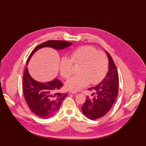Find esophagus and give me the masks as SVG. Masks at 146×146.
Returning a JSON list of instances; mask_svg holds the SVG:
<instances>
[{
  "instance_id": "esophagus-1",
  "label": "esophagus",
  "mask_w": 146,
  "mask_h": 146,
  "mask_svg": "<svg viewBox=\"0 0 146 146\" xmlns=\"http://www.w3.org/2000/svg\"><path fill=\"white\" fill-rule=\"evenodd\" d=\"M69 94H77V92L74 91H69Z\"/></svg>"
}]
</instances>
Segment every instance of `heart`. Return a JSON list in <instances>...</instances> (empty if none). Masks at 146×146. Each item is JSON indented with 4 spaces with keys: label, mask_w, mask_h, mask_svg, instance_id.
Listing matches in <instances>:
<instances>
[{
    "label": "heart",
    "mask_w": 146,
    "mask_h": 146,
    "mask_svg": "<svg viewBox=\"0 0 146 146\" xmlns=\"http://www.w3.org/2000/svg\"><path fill=\"white\" fill-rule=\"evenodd\" d=\"M60 60V72L65 79L69 78L74 73L73 65L79 66L80 74L67 81L66 87L73 91H78L90 82L97 84L106 76L109 61L106 54L91 46L80 47Z\"/></svg>",
    "instance_id": "obj_1"
}]
</instances>
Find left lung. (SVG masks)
Listing matches in <instances>:
<instances>
[{"instance_id": "8db88e82", "label": "left lung", "mask_w": 146, "mask_h": 146, "mask_svg": "<svg viewBox=\"0 0 146 146\" xmlns=\"http://www.w3.org/2000/svg\"><path fill=\"white\" fill-rule=\"evenodd\" d=\"M109 58V70L98 85L88 88L94 91L93 96H87L81 107L82 112L87 118L96 119L107 114L115 100L118 93L119 78L117 69L111 55L106 51Z\"/></svg>"}]
</instances>
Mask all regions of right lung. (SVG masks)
<instances>
[{
    "label": "right lung",
    "instance_id": "1",
    "mask_svg": "<svg viewBox=\"0 0 146 146\" xmlns=\"http://www.w3.org/2000/svg\"><path fill=\"white\" fill-rule=\"evenodd\" d=\"M72 43L62 40H48L36 46L29 56L27 64L32 55L38 49L50 47L56 50L65 48ZM63 87L58 79L47 82H40L33 80L26 68L23 77V93L28 106L38 117L44 119L53 117L59 110L61 103L68 95L67 93L58 92Z\"/></svg>",
    "mask_w": 146,
    "mask_h": 146
}]
</instances>
